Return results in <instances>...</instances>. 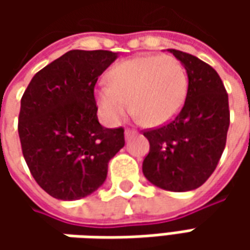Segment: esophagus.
<instances>
[{"label":"esophagus","mask_w":250,"mask_h":250,"mask_svg":"<svg viewBox=\"0 0 250 250\" xmlns=\"http://www.w3.org/2000/svg\"><path fill=\"white\" fill-rule=\"evenodd\" d=\"M135 135V130H130V129H126L125 130V139L129 140V138H132Z\"/></svg>","instance_id":"1"}]
</instances>
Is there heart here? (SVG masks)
I'll return each mask as SVG.
<instances>
[{"instance_id": "obj_1", "label": "heart", "mask_w": 250, "mask_h": 250, "mask_svg": "<svg viewBox=\"0 0 250 250\" xmlns=\"http://www.w3.org/2000/svg\"><path fill=\"white\" fill-rule=\"evenodd\" d=\"M187 93V72L175 58L138 57L114 66L110 83H101L96 99L108 125H118L130 107L145 124L161 125L181 111Z\"/></svg>"}]
</instances>
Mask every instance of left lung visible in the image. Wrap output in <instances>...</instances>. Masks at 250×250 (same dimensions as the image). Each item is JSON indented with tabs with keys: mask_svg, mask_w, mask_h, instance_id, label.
I'll use <instances>...</instances> for the list:
<instances>
[{
	"mask_svg": "<svg viewBox=\"0 0 250 250\" xmlns=\"http://www.w3.org/2000/svg\"><path fill=\"white\" fill-rule=\"evenodd\" d=\"M168 51L187 71V100L175 120L143 133L150 151L142 169L154 187L188 192L206 182L224 151L229 126L228 94L208 63L178 50Z\"/></svg>",
	"mask_w": 250,
	"mask_h": 250,
	"instance_id": "left-lung-1",
	"label": "left lung"
}]
</instances>
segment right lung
Wrapping results in <instances>:
<instances>
[{
	"mask_svg": "<svg viewBox=\"0 0 250 250\" xmlns=\"http://www.w3.org/2000/svg\"><path fill=\"white\" fill-rule=\"evenodd\" d=\"M118 53L72 50L36 73L21 100L18 132L36 182L50 196L76 200L104 184L124 145L122 128L97 118L94 86Z\"/></svg>",
	"mask_w": 250,
	"mask_h": 250,
	"instance_id": "1",
	"label": "right lung"
}]
</instances>
